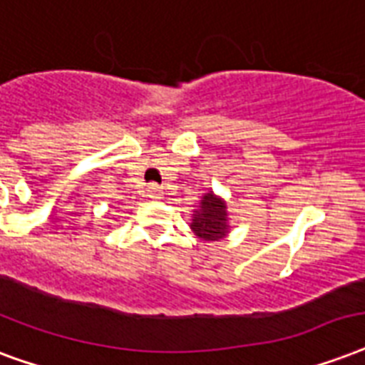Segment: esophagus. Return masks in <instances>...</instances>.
Masks as SVG:
<instances>
[{
    "label": "esophagus",
    "mask_w": 365,
    "mask_h": 365,
    "mask_svg": "<svg viewBox=\"0 0 365 365\" xmlns=\"http://www.w3.org/2000/svg\"><path fill=\"white\" fill-rule=\"evenodd\" d=\"M149 197H153V199H160V187H158V185H151V187H149Z\"/></svg>",
    "instance_id": "1"
}]
</instances>
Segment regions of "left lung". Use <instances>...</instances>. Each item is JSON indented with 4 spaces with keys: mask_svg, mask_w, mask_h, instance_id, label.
<instances>
[{
    "mask_svg": "<svg viewBox=\"0 0 365 365\" xmlns=\"http://www.w3.org/2000/svg\"><path fill=\"white\" fill-rule=\"evenodd\" d=\"M191 230L201 241H220L230 233V214L224 199L210 191L202 195L199 208L193 210Z\"/></svg>",
    "mask_w": 365,
    "mask_h": 365,
    "instance_id": "8db88e82",
    "label": "left lung"
}]
</instances>
